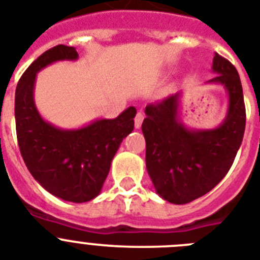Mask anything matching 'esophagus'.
Instances as JSON below:
<instances>
[{
	"label": "esophagus",
	"instance_id": "esophagus-1",
	"mask_svg": "<svg viewBox=\"0 0 260 260\" xmlns=\"http://www.w3.org/2000/svg\"><path fill=\"white\" fill-rule=\"evenodd\" d=\"M143 120H144V113L140 111V112H137L136 117H135V126H136V128H140L141 124H143Z\"/></svg>",
	"mask_w": 260,
	"mask_h": 260
}]
</instances>
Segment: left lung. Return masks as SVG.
<instances>
[{"mask_svg": "<svg viewBox=\"0 0 260 260\" xmlns=\"http://www.w3.org/2000/svg\"><path fill=\"white\" fill-rule=\"evenodd\" d=\"M211 69L217 75L208 83L221 84L229 95L228 113L217 128H187L178 115L181 92L145 107L147 171L157 194L171 204H189L217 186L243 140L246 108L237 69L217 52Z\"/></svg>", "mask_w": 260, "mask_h": 260, "instance_id": "obj_1", "label": "left lung"}]
</instances>
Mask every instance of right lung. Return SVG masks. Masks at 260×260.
<instances>
[{
	"label": "right lung",
	"instance_id": "1",
	"mask_svg": "<svg viewBox=\"0 0 260 260\" xmlns=\"http://www.w3.org/2000/svg\"><path fill=\"white\" fill-rule=\"evenodd\" d=\"M75 47L58 45L37 58L15 89V129L31 176L60 200L82 204L99 196L124 137L134 131L136 108L116 119H99L78 129H62L39 115L34 102L37 74L58 60H76Z\"/></svg>",
	"mask_w": 260,
	"mask_h": 260
}]
</instances>
